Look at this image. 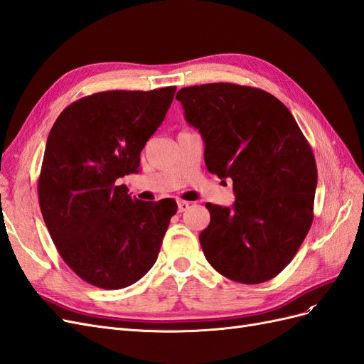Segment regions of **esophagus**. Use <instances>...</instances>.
<instances>
[{
  "instance_id": "obj_1",
  "label": "esophagus",
  "mask_w": 364,
  "mask_h": 364,
  "mask_svg": "<svg viewBox=\"0 0 364 364\" xmlns=\"http://www.w3.org/2000/svg\"><path fill=\"white\" fill-rule=\"evenodd\" d=\"M188 208H190V203H188V202H183V200L178 202V211H179V213L186 211V209H188Z\"/></svg>"
}]
</instances>
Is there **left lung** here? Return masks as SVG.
<instances>
[{
	"label": "left lung",
	"mask_w": 364,
	"mask_h": 364,
	"mask_svg": "<svg viewBox=\"0 0 364 364\" xmlns=\"http://www.w3.org/2000/svg\"><path fill=\"white\" fill-rule=\"evenodd\" d=\"M200 132L205 164L230 178L232 208L206 203L211 222L199 240L223 277L259 284L277 277L299 250L313 223L317 167L287 106L252 86L206 83L176 94Z\"/></svg>",
	"instance_id": "8db88e82"
}]
</instances>
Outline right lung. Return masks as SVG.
Returning <instances> with one entry per match:
<instances>
[{"label":"right lung","mask_w":364,"mask_h":364,"mask_svg":"<svg viewBox=\"0 0 364 364\" xmlns=\"http://www.w3.org/2000/svg\"><path fill=\"white\" fill-rule=\"evenodd\" d=\"M176 86L105 91L67 106L53 124L38 182L53 243L85 282L118 290L156 262L173 199L142 202L118 179L138 173L141 151L173 102Z\"/></svg>","instance_id":"right-lung-1"}]
</instances>
